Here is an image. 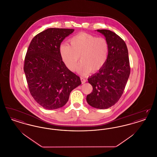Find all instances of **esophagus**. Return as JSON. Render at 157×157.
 Returning <instances> with one entry per match:
<instances>
[{"label": "esophagus", "mask_w": 157, "mask_h": 157, "mask_svg": "<svg viewBox=\"0 0 157 157\" xmlns=\"http://www.w3.org/2000/svg\"><path fill=\"white\" fill-rule=\"evenodd\" d=\"M81 79L82 83H85V82H86V80L83 77H82V76L81 77Z\"/></svg>", "instance_id": "34e87169"}]
</instances>
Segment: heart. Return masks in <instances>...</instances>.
<instances>
[{"label":"heart","instance_id":"b5f03b06","mask_svg":"<svg viewBox=\"0 0 157 157\" xmlns=\"http://www.w3.org/2000/svg\"><path fill=\"white\" fill-rule=\"evenodd\" d=\"M69 44L63 43L59 48L60 57L63 64L71 71H75L78 62L81 60L77 72L87 75L91 71H98L108 59L109 45L107 40L86 33H79L71 37Z\"/></svg>","mask_w":157,"mask_h":157}]
</instances>
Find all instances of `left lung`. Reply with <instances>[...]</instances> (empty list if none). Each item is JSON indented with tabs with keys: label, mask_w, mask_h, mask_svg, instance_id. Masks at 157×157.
<instances>
[{
	"label": "left lung",
	"mask_w": 157,
	"mask_h": 157,
	"mask_svg": "<svg viewBox=\"0 0 157 157\" xmlns=\"http://www.w3.org/2000/svg\"><path fill=\"white\" fill-rule=\"evenodd\" d=\"M109 45L108 59L99 72L88 79L92 92L86 101L91 106L107 109L115 104L121 97L130 74L128 51L124 40L112 31L99 29Z\"/></svg>",
	"instance_id": "1"
}]
</instances>
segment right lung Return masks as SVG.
Wrapping results in <instances>:
<instances>
[{
  "label": "right lung",
  "instance_id": "add662e5",
  "mask_svg": "<svg viewBox=\"0 0 157 157\" xmlns=\"http://www.w3.org/2000/svg\"><path fill=\"white\" fill-rule=\"evenodd\" d=\"M74 29L49 28L38 33L30 42L23 69L30 94L46 109L67 104L71 91L81 84L79 76L62 62L59 48Z\"/></svg>",
  "mask_w": 157,
  "mask_h": 157
}]
</instances>
